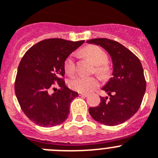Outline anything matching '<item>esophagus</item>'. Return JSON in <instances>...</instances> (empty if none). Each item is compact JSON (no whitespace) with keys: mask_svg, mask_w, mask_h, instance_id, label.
Here are the masks:
<instances>
[{"mask_svg":"<svg viewBox=\"0 0 158 158\" xmlns=\"http://www.w3.org/2000/svg\"><path fill=\"white\" fill-rule=\"evenodd\" d=\"M79 96H82V97H86L88 95V94L86 93H82V92H79Z\"/></svg>","mask_w":158,"mask_h":158,"instance_id":"1","label":"esophagus"}]
</instances>
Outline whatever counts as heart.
Wrapping results in <instances>:
<instances>
[{
	"label": "heart",
	"mask_w": 158,
	"mask_h": 158,
	"mask_svg": "<svg viewBox=\"0 0 158 158\" xmlns=\"http://www.w3.org/2000/svg\"><path fill=\"white\" fill-rule=\"evenodd\" d=\"M82 52L91 60L97 65L96 72L102 78L108 76V68L105 66L107 62L106 53L96 45H88L82 49ZM64 69L68 75H73L76 71L74 54L69 55L64 62ZM100 84L99 79L95 76H79L70 79L69 85L72 89L79 92H89L97 88Z\"/></svg>",
	"instance_id": "heart-1"
}]
</instances>
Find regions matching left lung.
I'll return each instance as SVG.
<instances>
[{
	"label": "left lung",
	"instance_id": "obj_1",
	"mask_svg": "<svg viewBox=\"0 0 158 158\" xmlns=\"http://www.w3.org/2000/svg\"><path fill=\"white\" fill-rule=\"evenodd\" d=\"M86 42L106 49L113 61V77L102 88L109 98L101 97L99 106L89 109V114L94 120L108 126L123 123L137 113L146 91L141 62L131 51L116 41L94 38Z\"/></svg>",
	"mask_w": 158,
	"mask_h": 158
}]
</instances>
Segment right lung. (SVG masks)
<instances>
[{
	"label": "right lung",
	"instance_id": "1",
	"mask_svg": "<svg viewBox=\"0 0 158 158\" xmlns=\"http://www.w3.org/2000/svg\"><path fill=\"white\" fill-rule=\"evenodd\" d=\"M84 41L62 38L41 41L23 56L17 70L15 92L24 114L41 127H53L67 120L71 102L79 96L65 85L64 62ZM54 82L60 87H55Z\"/></svg>",
	"mask_w": 158,
	"mask_h": 158
}]
</instances>
